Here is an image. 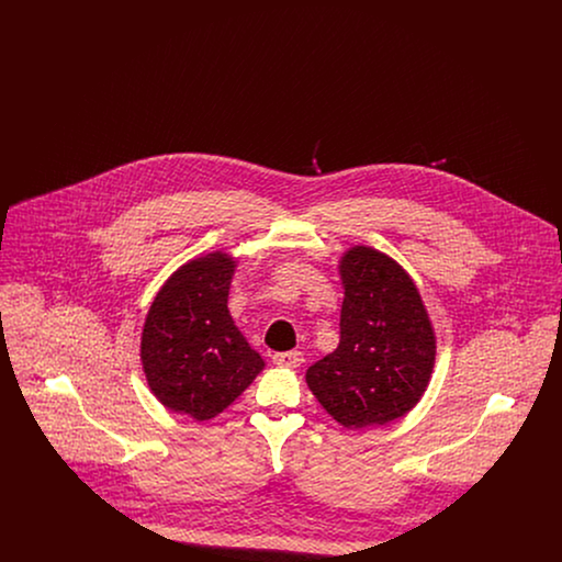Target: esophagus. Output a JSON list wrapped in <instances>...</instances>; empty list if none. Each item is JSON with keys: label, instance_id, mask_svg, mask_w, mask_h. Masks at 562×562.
Wrapping results in <instances>:
<instances>
[{"label": "esophagus", "instance_id": "34e87169", "mask_svg": "<svg viewBox=\"0 0 562 562\" xmlns=\"http://www.w3.org/2000/svg\"><path fill=\"white\" fill-rule=\"evenodd\" d=\"M273 364L278 367H286V369H299L303 364V353L301 351H280V353H273Z\"/></svg>", "mask_w": 562, "mask_h": 562}]
</instances>
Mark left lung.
<instances>
[{"label":"left lung","mask_w":562,"mask_h":562,"mask_svg":"<svg viewBox=\"0 0 562 562\" xmlns=\"http://www.w3.org/2000/svg\"><path fill=\"white\" fill-rule=\"evenodd\" d=\"M344 282L339 346L312 364L305 381L344 428L404 417L428 387L436 337L415 282L387 255L351 246Z\"/></svg>","instance_id":"1"}]
</instances>
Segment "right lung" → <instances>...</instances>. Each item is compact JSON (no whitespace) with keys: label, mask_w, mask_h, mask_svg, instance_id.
<instances>
[{"label":"right lung","mask_w":562,"mask_h":562,"mask_svg":"<svg viewBox=\"0 0 562 562\" xmlns=\"http://www.w3.org/2000/svg\"><path fill=\"white\" fill-rule=\"evenodd\" d=\"M234 271V257L221 250L188 261L164 282L143 326L149 390L195 422L223 413L266 367L227 310Z\"/></svg>","instance_id":"right-lung-1"}]
</instances>
